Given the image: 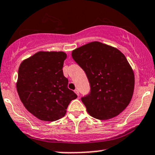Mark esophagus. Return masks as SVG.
<instances>
[{
	"label": "esophagus",
	"instance_id": "34e87169",
	"mask_svg": "<svg viewBox=\"0 0 155 155\" xmlns=\"http://www.w3.org/2000/svg\"><path fill=\"white\" fill-rule=\"evenodd\" d=\"M74 92H75L76 94H77L78 96H79V91H78V89H75V90H74Z\"/></svg>",
	"mask_w": 155,
	"mask_h": 155
}]
</instances>
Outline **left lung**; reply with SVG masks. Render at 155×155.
<instances>
[{"mask_svg":"<svg viewBox=\"0 0 155 155\" xmlns=\"http://www.w3.org/2000/svg\"><path fill=\"white\" fill-rule=\"evenodd\" d=\"M72 58L86 73L90 92L81 101L92 117H115L129 105L135 77L126 57L116 48L93 41L73 50Z\"/></svg>","mask_w":155,"mask_h":155,"instance_id":"left-lung-1","label":"left lung"}]
</instances>
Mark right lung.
<instances>
[{"mask_svg": "<svg viewBox=\"0 0 155 155\" xmlns=\"http://www.w3.org/2000/svg\"><path fill=\"white\" fill-rule=\"evenodd\" d=\"M64 52H38L25 59L18 70L17 90L25 108L42 121L64 117L69 102L78 97L68 88Z\"/></svg>", "mask_w": 155, "mask_h": 155, "instance_id": "add662e5", "label": "right lung"}]
</instances>
